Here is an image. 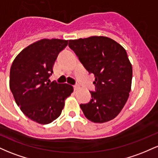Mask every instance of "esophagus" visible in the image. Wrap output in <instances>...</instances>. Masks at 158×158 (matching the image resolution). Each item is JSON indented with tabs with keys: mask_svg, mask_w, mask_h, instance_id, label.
<instances>
[{
	"mask_svg": "<svg viewBox=\"0 0 158 158\" xmlns=\"http://www.w3.org/2000/svg\"><path fill=\"white\" fill-rule=\"evenodd\" d=\"M73 88L75 90H77L78 89H79V85L78 84V83H76V84L73 85Z\"/></svg>",
	"mask_w": 158,
	"mask_h": 158,
	"instance_id": "1",
	"label": "esophagus"
}]
</instances>
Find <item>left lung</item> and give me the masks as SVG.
I'll list each match as a JSON object with an SVG mask.
<instances>
[{
	"mask_svg": "<svg viewBox=\"0 0 158 158\" xmlns=\"http://www.w3.org/2000/svg\"><path fill=\"white\" fill-rule=\"evenodd\" d=\"M68 46L88 73L95 77V91H90L91 99L80 104L85 117L98 123L115 118L131 91L132 66L126 50L104 36L70 40Z\"/></svg>",
	"mask_w": 158,
	"mask_h": 158,
	"instance_id": "obj_1",
	"label": "left lung"
}]
</instances>
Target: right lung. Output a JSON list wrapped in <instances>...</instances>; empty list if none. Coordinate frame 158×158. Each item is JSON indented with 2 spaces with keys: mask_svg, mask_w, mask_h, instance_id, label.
I'll use <instances>...</instances> for the list:
<instances>
[{
  "mask_svg": "<svg viewBox=\"0 0 158 158\" xmlns=\"http://www.w3.org/2000/svg\"><path fill=\"white\" fill-rule=\"evenodd\" d=\"M68 41L42 39L29 45L15 57L10 68V88L16 104L28 118L48 124L60 116L64 99L73 88L49 79L59 52Z\"/></svg>",
  "mask_w": 158,
  "mask_h": 158,
  "instance_id": "1",
  "label": "right lung"
}]
</instances>
